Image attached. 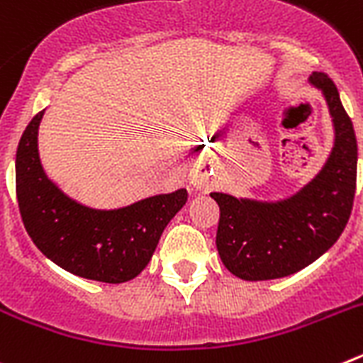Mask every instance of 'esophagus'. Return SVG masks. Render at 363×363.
I'll list each match as a JSON object with an SVG mask.
<instances>
[{
    "instance_id": "esophagus-1",
    "label": "esophagus",
    "mask_w": 363,
    "mask_h": 363,
    "mask_svg": "<svg viewBox=\"0 0 363 363\" xmlns=\"http://www.w3.org/2000/svg\"><path fill=\"white\" fill-rule=\"evenodd\" d=\"M191 184L194 185V187L196 189H201L205 185V174L203 172H200V171H194L191 174Z\"/></svg>"
}]
</instances>
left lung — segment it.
I'll use <instances>...</instances> for the list:
<instances>
[{
  "label": "left lung",
  "instance_id": "1",
  "mask_svg": "<svg viewBox=\"0 0 363 363\" xmlns=\"http://www.w3.org/2000/svg\"><path fill=\"white\" fill-rule=\"evenodd\" d=\"M309 82L322 91L335 125V147L322 171L280 201L211 192L220 207L218 255L242 280H274L307 267L335 245L351 216L358 163L352 121L327 74L313 72Z\"/></svg>",
  "mask_w": 363,
  "mask_h": 363
}]
</instances>
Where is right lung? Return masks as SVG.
Wrapping results in <instances>:
<instances>
[{
  "mask_svg": "<svg viewBox=\"0 0 363 363\" xmlns=\"http://www.w3.org/2000/svg\"><path fill=\"white\" fill-rule=\"evenodd\" d=\"M38 112L16 152L19 213L34 245L54 264L86 280L121 284L152 258L167 223L187 201V191L156 194L121 209H91L47 178L38 152Z\"/></svg>",
  "mask_w": 363,
  "mask_h": 363,
  "instance_id": "add662e5",
  "label": "right lung"
}]
</instances>
